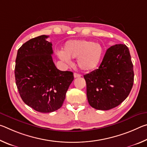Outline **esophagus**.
Returning <instances> with one entry per match:
<instances>
[{
	"mask_svg": "<svg viewBox=\"0 0 147 147\" xmlns=\"http://www.w3.org/2000/svg\"><path fill=\"white\" fill-rule=\"evenodd\" d=\"M82 76V75L81 74H78V73H74V78H80V77H81Z\"/></svg>",
	"mask_w": 147,
	"mask_h": 147,
	"instance_id": "obj_1",
	"label": "esophagus"
}]
</instances>
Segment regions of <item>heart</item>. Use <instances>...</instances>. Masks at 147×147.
<instances>
[{"label": "heart", "instance_id": "1", "mask_svg": "<svg viewBox=\"0 0 147 147\" xmlns=\"http://www.w3.org/2000/svg\"><path fill=\"white\" fill-rule=\"evenodd\" d=\"M103 53L104 49L99 43L86 39H71L65 42L58 56L67 63H70V58H77L79 68L88 72L98 67Z\"/></svg>", "mask_w": 147, "mask_h": 147}]
</instances>
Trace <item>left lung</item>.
Here are the masks:
<instances>
[{
	"instance_id": "1",
	"label": "left lung",
	"mask_w": 147,
	"mask_h": 147,
	"mask_svg": "<svg viewBox=\"0 0 147 147\" xmlns=\"http://www.w3.org/2000/svg\"><path fill=\"white\" fill-rule=\"evenodd\" d=\"M91 107L108 110L127 98L134 84V69L127 46L117 44L107 50L98 69L84 76Z\"/></svg>"
}]
</instances>
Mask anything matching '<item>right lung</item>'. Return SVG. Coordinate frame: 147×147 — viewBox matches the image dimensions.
I'll return each instance as SVG.
<instances>
[{
	"label": "right lung",
	"mask_w": 147,
	"mask_h": 147,
	"mask_svg": "<svg viewBox=\"0 0 147 147\" xmlns=\"http://www.w3.org/2000/svg\"><path fill=\"white\" fill-rule=\"evenodd\" d=\"M48 36L32 38L17 51L15 77L17 89L26 105L41 113L61 107L74 80L71 71H61L54 65Z\"/></svg>",
	"instance_id": "right-lung-1"
}]
</instances>
